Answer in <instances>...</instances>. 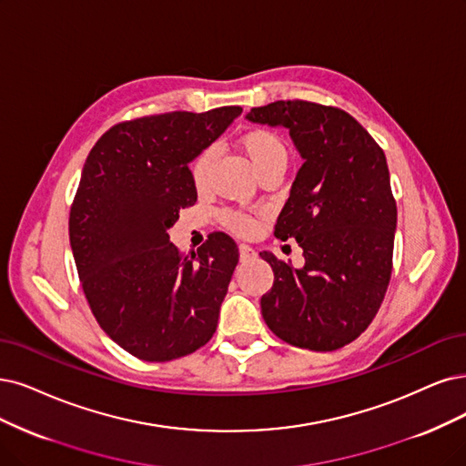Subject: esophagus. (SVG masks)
Masks as SVG:
<instances>
[{
    "instance_id": "34e87169",
    "label": "esophagus",
    "mask_w": 466,
    "mask_h": 466,
    "mask_svg": "<svg viewBox=\"0 0 466 466\" xmlns=\"http://www.w3.org/2000/svg\"><path fill=\"white\" fill-rule=\"evenodd\" d=\"M255 257V249L253 248H249L248 244H239V261L242 263H248V261H251Z\"/></svg>"
}]
</instances>
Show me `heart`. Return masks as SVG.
<instances>
[{
	"instance_id": "heart-1",
	"label": "heart",
	"mask_w": 466,
	"mask_h": 466,
	"mask_svg": "<svg viewBox=\"0 0 466 466\" xmlns=\"http://www.w3.org/2000/svg\"><path fill=\"white\" fill-rule=\"evenodd\" d=\"M239 147L244 149L248 155L249 163L253 165L257 175H263L265 170L274 168V167H284L288 165L289 159V151L286 142L282 137L265 128H257L239 137ZM217 159V147L209 146L205 147L198 157L192 163V178L196 187H205L207 182H209L211 177V168ZM222 222L227 227L242 236H251L257 230V222L239 211H224L222 213Z\"/></svg>"
}]
</instances>
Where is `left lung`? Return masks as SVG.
I'll use <instances>...</instances> for the list:
<instances>
[{"mask_svg": "<svg viewBox=\"0 0 466 466\" xmlns=\"http://www.w3.org/2000/svg\"><path fill=\"white\" fill-rule=\"evenodd\" d=\"M246 118L288 128L303 157L274 236L296 238L305 265L259 253L274 272L263 319L291 346L339 350L369 329L391 277L398 207L386 155L350 113L320 103L274 101Z\"/></svg>", "mask_w": 466, "mask_h": 466, "instance_id": "left-lung-1", "label": "left lung"}]
</instances>
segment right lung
<instances>
[{
    "label": "right lung",
    "instance_id": "1",
    "mask_svg": "<svg viewBox=\"0 0 466 466\" xmlns=\"http://www.w3.org/2000/svg\"><path fill=\"white\" fill-rule=\"evenodd\" d=\"M239 113L230 106L127 120L103 134L84 163L68 217L76 270L103 332L137 359L189 355L217 330L236 242L215 232L184 257L168 228L198 201L189 161Z\"/></svg>",
    "mask_w": 466,
    "mask_h": 466
}]
</instances>
